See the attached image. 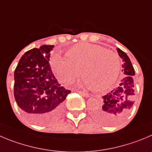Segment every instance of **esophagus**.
I'll use <instances>...</instances> for the list:
<instances>
[{
  "label": "esophagus",
  "mask_w": 152,
  "mask_h": 152,
  "mask_svg": "<svg viewBox=\"0 0 152 152\" xmlns=\"http://www.w3.org/2000/svg\"><path fill=\"white\" fill-rule=\"evenodd\" d=\"M77 92L79 94H81V95L83 96V97H90V95H89L88 94L86 93V92L80 91H78Z\"/></svg>",
  "instance_id": "esophagus-1"
}]
</instances>
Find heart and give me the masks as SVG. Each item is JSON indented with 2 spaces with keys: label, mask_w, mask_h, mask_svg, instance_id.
Masks as SVG:
<instances>
[{
  "label": "heart",
  "mask_w": 152,
  "mask_h": 152,
  "mask_svg": "<svg viewBox=\"0 0 152 152\" xmlns=\"http://www.w3.org/2000/svg\"><path fill=\"white\" fill-rule=\"evenodd\" d=\"M66 58L53 57L51 67L57 78L69 84L79 75V85L94 91L109 88L115 82L120 70V60L115 52L89 42H79L66 51Z\"/></svg>",
  "instance_id": "1"
}]
</instances>
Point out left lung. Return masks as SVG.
I'll return each instance as SVG.
<instances>
[{"label": "left lung", "mask_w": 152, "mask_h": 152, "mask_svg": "<svg viewBox=\"0 0 152 152\" xmlns=\"http://www.w3.org/2000/svg\"><path fill=\"white\" fill-rule=\"evenodd\" d=\"M122 59L123 78L118 86L102 98V106L93 111V115L99 122L105 125H116L127 118L134 105V84L133 76L135 71L129 57L122 50L116 48Z\"/></svg>", "instance_id": "1"}]
</instances>
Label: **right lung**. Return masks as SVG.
<instances>
[{
  "label": "right lung",
  "instance_id": "right-lung-1",
  "mask_svg": "<svg viewBox=\"0 0 152 152\" xmlns=\"http://www.w3.org/2000/svg\"><path fill=\"white\" fill-rule=\"evenodd\" d=\"M53 45L25 52L14 73V97L29 121L39 125L55 121L70 91L61 86L49 65Z\"/></svg>",
  "mask_w": 152,
  "mask_h": 152
}]
</instances>
